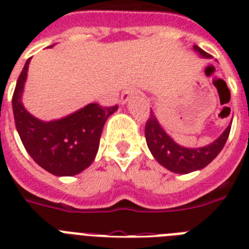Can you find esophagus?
Here are the masks:
<instances>
[{"label":"esophagus","mask_w":249,"mask_h":249,"mask_svg":"<svg viewBox=\"0 0 249 249\" xmlns=\"http://www.w3.org/2000/svg\"><path fill=\"white\" fill-rule=\"evenodd\" d=\"M134 95H137V90L134 89V88H132V86H128V88H125L124 90H123V93H121V101L124 102H128L129 99H132Z\"/></svg>","instance_id":"34e87169"}]
</instances>
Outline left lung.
<instances>
[{
  "instance_id": "obj_1",
  "label": "left lung",
  "mask_w": 249,
  "mask_h": 249,
  "mask_svg": "<svg viewBox=\"0 0 249 249\" xmlns=\"http://www.w3.org/2000/svg\"><path fill=\"white\" fill-rule=\"evenodd\" d=\"M195 52L201 56L209 58L208 53H205L199 46H194ZM231 126L229 125L226 130L217 138L213 143L201 148H185L177 144L160 126L155 115L150 112L144 126V137L150 151L154 155L158 163L164 168L172 170L174 173L186 174L194 170L201 169L208 165L220 151L224 148L225 143L230 134Z\"/></svg>"
}]
</instances>
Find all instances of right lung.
Returning <instances> with one entry per match:
<instances>
[{"instance_id": "obj_1", "label": "right lung", "mask_w": 249, "mask_h": 249, "mask_svg": "<svg viewBox=\"0 0 249 249\" xmlns=\"http://www.w3.org/2000/svg\"><path fill=\"white\" fill-rule=\"evenodd\" d=\"M29 58L18 77L13 94L15 126L23 146L41 168L55 176H75L93 163L102 129L117 105L103 107L90 103L62 120L44 123L35 119L21 105Z\"/></svg>"}]
</instances>
